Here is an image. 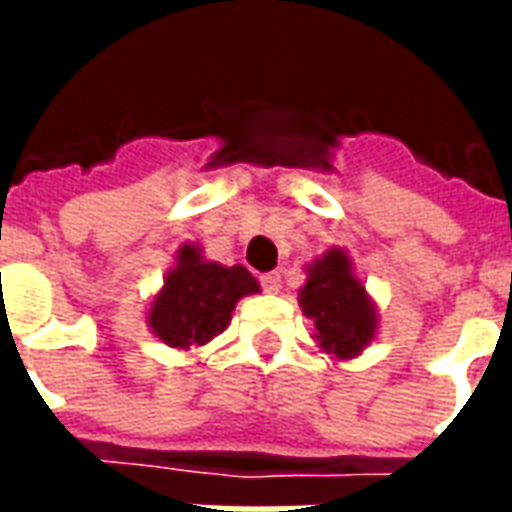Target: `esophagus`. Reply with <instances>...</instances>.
Listing matches in <instances>:
<instances>
[{
  "label": "esophagus",
  "mask_w": 512,
  "mask_h": 512,
  "mask_svg": "<svg viewBox=\"0 0 512 512\" xmlns=\"http://www.w3.org/2000/svg\"><path fill=\"white\" fill-rule=\"evenodd\" d=\"M260 282H263V290H266V293H279V290H282V277H279L277 271H268V274H263Z\"/></svg>",
  "instance_id": "obj_1"
}]
</instances>
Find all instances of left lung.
<instances>
[{
	"label": "left lung",
	"mask_w": 512,
	"mask_h": 512,
	"mask_svg": "<svg viewBox=\"0 0 512 512\" xmlns=\"http://www.w3.org/2000/svg\"><path fill=\"white\" fill-rule=\"evenodd\" d=\"M299 290L301 312L312 321V337L337 362L362 356L381 329L376 299L356 274L348 249L329 246L304 268Z\"/></svg>",
	"instance_id": "left-lung-1"
}]
</instances>
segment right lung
Returning <instances> with one entry per match:
<instances>
[{
	"mask_svg": "<svg viewBox=\"0 0 512 512\" xmlns=\"http://www.w3.org/2000/svg\"><path fill=\"white\" fill-rule=\"evenodd\" d=\"M255 293L260 282L249 268L222 266L208 260L197 241H186L147 301L145 323L161 343L189 354L219 337L230 326L235 304Z\"/></svg>",
	"mask_w": 512,
	"mask_h": 512,
	"instance_id": "obj_1",
	"label": "right lung"
}]
</instances>
